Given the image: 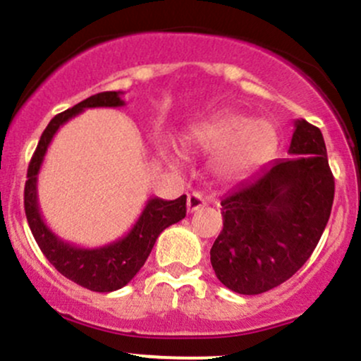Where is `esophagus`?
Instances as JSON below:
<instances>
[{
	"label": "esophagus",
	"instance_id": "obj_1",
	"mask_svg": "<svg viewBox=\"0 0 361 361\" xmlns=\"http://www.w3.org/2000/svg\"><path fill=\"white\" fill-rule=\"evenodd\" d=\"M204 204H206V201H204V197H202V194L192 192L188 196V212L189 213L197 212V209L202 208Z\"/></svg>",
	"mask_w": 361,
	"mask_h": 361
}]
</instances>
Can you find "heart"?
<instances>
[{
	"label": "heart",
	"mask_w": 361,
	"mask_h": 361,
	"mask_svg": "<svg viewBox=\"0 0 361 361\" xmlns=\"http://www.w3.org/2000/svg\"><path fill=\"white\" fill-rule=\"evenodd\" d=\"M191 149L214 153L213 167L221 177H242L271 155L276 145L274 129L250 123L244 116L225 114L196 128L185 137Z\"/></svg>",
	"instance_id": "obj_1"
}]
</instances>
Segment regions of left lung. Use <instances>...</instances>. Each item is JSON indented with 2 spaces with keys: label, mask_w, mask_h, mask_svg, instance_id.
<instances>
[{
  "label": "left lung",
  "mask_w": 361,
  "mask_h": 361,
  "mask_svg": "<svg viewBox=\"0 0 361 361\" xmlns=\"http://www.w3.org/2000/svg\"><path fill=\"white\" fill-rule=\"evenodd\" d=\"M288 153L221 200L224 230L209 250L214 274L240 295L264 293L312 256L331 216L334 177L321 129L295 121Z\"/></svg>",
  "instance_id": "8db88e82"
}]
</instances>
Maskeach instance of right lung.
Instances as JSON below:
<instances>
[{
	"mask_svg": "<svg viewBox=\"0 0 361 361\" xmlns=\"http://www.w3.org/2000/svg\"><path fill=\"white\" fill-rule=\"evenodd\" d=\"M121 93L123 92L97 93L85 99L83 102L76 104L75 107L52 117L51 123L44 129L37 148L28 164L25 192H23L28 226L47 261L63 276L75 281L76 285L92 291H100V293L126 286L145 264L159 235L167 226L177 224L185 216V196L173 201L152 197L128 235L97 249H83V247L68 244L61 240L58 235L52 233L44 224L37 202V173L56 131L85 109L123 107L124 100L121 99Z\"/></svg>",
	"mask_w": 361,
	"mask_h": 361,
	"instance_id": "1",
	"label": "right lung"
}]
</instances>
